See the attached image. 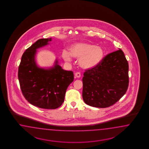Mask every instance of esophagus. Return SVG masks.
Returning <instances> with one entry per match:
<instances>
[{
	"mask_svg": "<svg viewBox=\"0 0 149 149\" xmlns=\"http://www.w3.org/2000/svg\"><path fill=\"white\" fill-rule=\"evenodd\" d=\"M81 77V74L80 72H77L75 73V77Z\"/></svg>",
	"mask_w": 149,
	"mask_h": 149,
	"instance_id": "esophagus-1",
	"label": "esophagus"
}]
</instances>
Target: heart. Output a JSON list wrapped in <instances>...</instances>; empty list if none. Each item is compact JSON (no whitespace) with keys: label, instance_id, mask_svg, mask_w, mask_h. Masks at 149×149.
I'll return each mask as SVG.
<instances>
[{"label":"heart","instance_id":"heart-1","mask_svg":"<svg viewBox=\"0 0 149 149\" xmlns=\"http://www.w3.org/2000/svg\"><path fill=\"white\" fill-rule=\"evenodd\" d=\"M69 50L70 53L66 50L63 51V58L68 62L72 60V56L79 58L80 66L86 69L96 67L104 56V51L100 47L85 42L72 44Z\"/></svg>","mask_w":149,"mask_h":149}]
</instances>
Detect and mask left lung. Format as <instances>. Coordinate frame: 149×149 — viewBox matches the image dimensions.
Listing matches in <instances>:
<instances>
[{
    "label": "left lung",
    "instance_id": "obj_1",
    "mask_svg": "<svg viewBox=\"0 0 149 149\" xmlns=\"http://www.w3.org/2000/svg\"><path fill=\"white\" fill-rule=\"evenodd\" d=\"M128 63L121 49L106 55L98 65L86 69L82 98L86 104L109 107L122 98L129 85Z\"/></svg>",
    "mask_w": 149,
    "mask_h": 149
}]
</instances>
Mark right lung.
Masks as SVG:
<instances>
[{
  "mask_svg": "<svg viewBox=\"0 0 149 149\" xmlns=\"http://www.w3.org/2000/svg\"><path fill=\"white\" fill-rule=\"evenodd\" d=\"M51 38L40 39L23 53L18 67L20 88L25 99L40 108L55 109L63 104L67 89L74 80L72 71L63 70L56 62L49 69L38 68L36 49L48 44Z\"/></svg>",
  "mask_w": 149,
  "mask_h": 149,
  "instance_id": "right-lung-1",
  "label": "right lung"
}]
</instances>
